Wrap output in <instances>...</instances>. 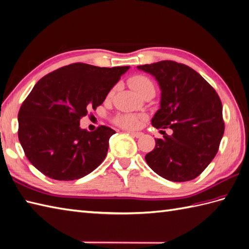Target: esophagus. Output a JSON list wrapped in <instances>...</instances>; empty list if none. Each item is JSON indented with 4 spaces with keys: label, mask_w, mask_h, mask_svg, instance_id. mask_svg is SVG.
Returning a JSON list of instances; mask_svg holds the SVG:
<instances>
[{
    "label": "esophagus",
    "mask_w": 249,
    "mask_h": 249,
    "mask_svg": "<svg viewBox=\"0 0 249 249\" xmlns=\"http://www.w3.org/2000/svg\"><path fill=\"white\" fill-rule=\"evenodd\" d=\"M130 134L133 136V137H136V138H139L142 137L143 134L142 132H130Z\"/></svg>",
    "instance_id": "obj_1"
}]
</instances>
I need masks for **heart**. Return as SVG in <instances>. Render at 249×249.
I'll return each instance as SVG.
<instances>
[{
    "instance_id": "b5f03b06",
    "label": "heart",
    "mask_w": 249,
    "mask_h": 249,
    "mask_svg": "<svg viewBox=\"0 0 249 249\" xmlns=\"http://www.w3.org/2000/svg\"><path fill=\"white\" fill-rule=\"evenodd\" d=\"M129 83L131 88L135 90V92L142 96L147 92H155V88L153 82L150 80L147 76L143 75H135L130 78ZM113 93V90L111 94ZM144 119L142 115H135V114H118L116 117L114 118V123L117 125L121 126L124 129L133 130L138 128L141 125L142 120Z\"/></svg>"
}]
</instances>
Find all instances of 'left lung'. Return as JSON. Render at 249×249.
<instances>
[{
  "label": "left lung",
  "mask_w": 249,
  "mask_h": 249,
  "mask_svg": "<svg viewBox=\"0 0 249 249\" xmlns=\"http://www.w3.org/2000/svg\"><path fill=\"white\" fill-rule=\"evenodd\" d=\"M155 77L160 107L152 118L156 129H171L155 139L145 161L161 178L187 181L197 178L214 159L224 134L222 102L214 89L185 64L163 60L137 66Z\"/></svg>",
  "instance_id": "1"
}]
</instances>
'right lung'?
Masks as SVG:
<instances>
[{
    "instance_id": "right-lung-1",
    "label": "right lung",
    "mask_w": 249,
    "mask_h": 249,
    "mask_svg": "<svg viewBox=\"0 0 249 249\" xmlns=\"http://www.w3.org/2000/svg\"><path fill=\"white\" fill-rule=\"evenodd\" d=\"M130 66H63L36 83L18 114V136L28 160L53 179L74 180L106 159L115 131L101 125L89 132L80 119L102 105Z\"/></svg>"
}]
</instances>
